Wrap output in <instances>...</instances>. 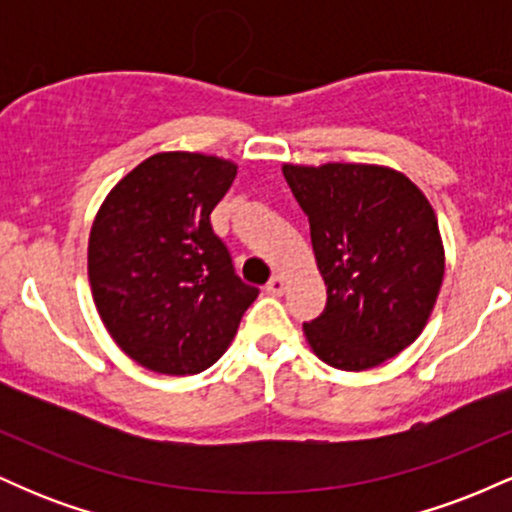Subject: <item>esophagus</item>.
<instances>
[{"mask_svg":"<svg viewBox=\"0 0 512 512\" xmlns=\"http://www.w3.org/2000/svg\"><path fill=\"white\" fill-rule=\"evenodd\" d=\"M284 291H286V279L281 274H274L267 284V293H272V296H281Z\"/></svg>","mask_w":512,"mask_h":512,"instance_id":"1","label":"esophagus"}]
</instances>
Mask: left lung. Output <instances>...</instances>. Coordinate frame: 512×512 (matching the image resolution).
<instances>
[{
	"mask_svg": "<svg viewBox=\"0 0 512 512\" xmlns=\"http://www.w3.org/2000/svg\"><path fill=\"white\" fill-rule=\"evenodd\" d=\"M310 221L327 286L320 317L303 332L320 361L368 370L424 332L445 274L438 219L407 175L370 163H284Z\"/></svg>",
	"mask_w": 512,
	"mask_h": 512,
	"instance_id": "1",
	"label": "left lung"
}]
</instances>
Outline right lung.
Here are the masks:
<instances>
[{"label": "right lung", "mask_w": 512, "mask_h": 512, "mask_svg": "<svg viewBox=\"0 0 512 512\" xmlns=\"http://www.w3.org/2000/svg\"><path fill=\"white\" fill-rule=\"evenodd\" d=\"M219 156L163 151L105 197L88 236V281L105 330L139 366L207 370L257 298L233 269L211 211L236 180Z\"/></svg>", "instance_id": "right-lung-1"}]
</instances>
